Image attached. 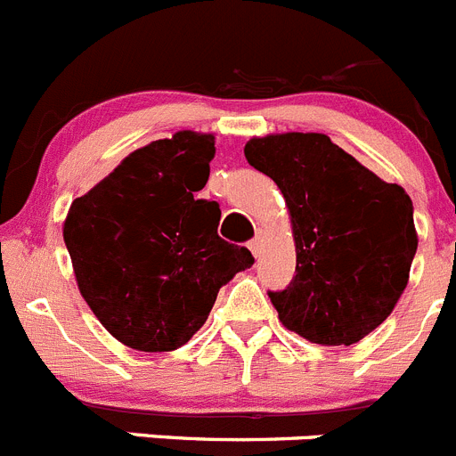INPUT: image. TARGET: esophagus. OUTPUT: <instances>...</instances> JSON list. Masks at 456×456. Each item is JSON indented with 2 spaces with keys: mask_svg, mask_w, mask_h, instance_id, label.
Here are the masks:
<instances>
[{
  "mask_svg": "<svg viewBox=\"0 0 456 456\" xmlns=\"http://www.w3.org/2000/svg\"><path fill=\"white\" fill-rule=\"evenodd\" d=\"M261 248H264V233L258 232L256 236H254L252 240H249V249H252L254 256H258V254H261Z\"/></svg>",
  "mask_w": 456,
  "mask_h": 456,
  "instance_id": "obj_1",
  "label": "esophagus"
}]
</instances>
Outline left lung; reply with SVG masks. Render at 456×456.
I'll use <instances>...</instances> for the list:
<instances>
[{"mask_svg": "<svg viewBox=\"0 0 456 456\" xmlns=\"http://www.w3.org/2000/svg\"><path fill=\"white\" fill-rule=\"evenodd\" d=\"M245 159L290 211L295 277L273 293L286 330L318 346H352L384 322L416 256L413 204L325 134L249 138Z\"/></svg>", "mask_w": 456, "mask_h": 456, "instance_id": "8db88e82", "label": "left lung"}]
</instances>
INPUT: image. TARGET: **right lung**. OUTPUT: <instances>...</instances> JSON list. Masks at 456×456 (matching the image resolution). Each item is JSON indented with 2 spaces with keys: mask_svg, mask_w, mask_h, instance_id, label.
<instances>
[{
  "mask_svg": "<svg viewBox=\"0 0 456 456\" xmlns=\"http://www.w3.org/2000/svg\"><path fill=\"white\" fill-rule=\"evenodd\" d=\"M213 157V134L177 131L131 151L69 207L63 240L81 295L134 350L188 343L218 290L254 264L248 248L218 236V204L195 198Z\"/></svg>",
  "mask_w": 456,
  "mask_h": 456,
  "instance_id": "obj_1",
  "label": "right lung"
}]
</instances>
